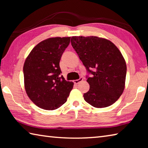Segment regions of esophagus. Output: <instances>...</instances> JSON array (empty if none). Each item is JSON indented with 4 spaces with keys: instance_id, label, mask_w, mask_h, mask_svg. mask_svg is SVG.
<instances>
[{
    "instance_id": "esophagus-1",
    "label": "esophagus",
    "mask_w": 148,
    "mask_h": 148,
    "mask_svg": "<svg viewBox=\"0 0 148 148\" xmlns=\"http://www.w3.org/2000/svg\"><path fill=\"white\" fill-rule=\"evenodd\" d=\"M83 77H79V78L78 79H75L74 80V84H78L79 82H81L83 81Z\"/></svg>"
}]
</instances>
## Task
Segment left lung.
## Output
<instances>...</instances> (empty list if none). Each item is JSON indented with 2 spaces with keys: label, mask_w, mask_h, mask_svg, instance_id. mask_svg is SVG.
I'll return each mask as SVG.
<instances>
[{
  "label": "left lung",
  "mask_w": 148,
  "mask_h": 148,
  "mask_svg": "<svg viewBox=\"0 0 148 148\" xmlns=\"http://www.w3.org/2000/svg\"><path fill=\"white\" fill-rule=\"evenodd\" d=\"M71 44L86 67L90 86L84 94L95 108L113 104L125 89L127 65L118 48L108 40L97 36H72Z\"/></svg>",
  "instance_id": "8db88e82"
}]
</instances>
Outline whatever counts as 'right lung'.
I'll list each match as a JSON object with an SVG mask.
<instances>
[{"label": "right lung", "mask_w": 148, "mask_h": 148, "mask_svg": "<svg viewBox=\"0 0 148 148\" xmlns=\"http://www.w3.org/2000/svg\"><path fill=\"white\" fill-rule=\"evenodd\" d=\"M71 37H56L40 42L23 66L25 88L29 99L40 108L57 109L67 101L74 83L61 76L59 62Z\"/></svg>", "instance_id": "right-lung-1"}]
</instances>
